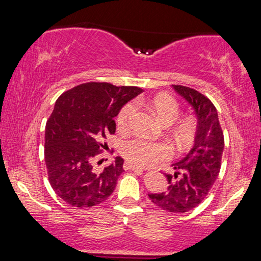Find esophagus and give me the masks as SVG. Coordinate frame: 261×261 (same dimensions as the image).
<instances>
[{"instance_id":"34e87169","label":"esophagus","mask_w":261,"mask_h":261,"mask_svg":"<svg viewBox=\"0 0 261 261\" xmlns=\"http://www.w3.org/2000/svg\"><path fill=\"white\" fill-rule=\"evenodd\" d=\"M124 168H125V169H131V170H135V171H137V170H144V168L137 167V166L134 165V163H131V162H129V161H125Z\"/></svg>"}]
</instances>
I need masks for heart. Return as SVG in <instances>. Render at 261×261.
Listing matches in <instances>:
<instances>
[{
  "label": "heart",
  "mask_w": 261,
  "mask_h": 261,
  "mask_svg": "<svg viewBox=\"0 0 261 261\" xmlns=\"http://www.w3.org/2000/svg\"><path fill=\"white\" fill-rule=\"evenodd\" d=\"M152 110L158 120L163 124H171L179 115L178 103L174 99L160 96L153 101ZM135 114V105L127 103L121 109L117 116V124L121 127L129 125ZM191 127L184 124L179 127L178 137L185 140L190 136ZM121 152L126 160L137 166H151L158 161L167 160L171 155V148L165 143H154L144 138H134L122 144Z\"/></svg>",
  "instance_id": "obj_1"
}]
</instances>
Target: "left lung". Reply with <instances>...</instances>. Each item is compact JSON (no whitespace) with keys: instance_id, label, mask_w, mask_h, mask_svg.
Here are the masks:
<instances>
[{"instance_id":"8db88e82","label":"left lung","mask_w":261,"mask_h":261,"mask_svg":"<svg viewBox=\"0 0 261 261\" xmlns=\"http://www.w3.org/2000/svg\"><path fill=\"white\" fill-rule=\"evenodd\" d=\"M174 90L188 101L197 116L194 144L189 153L174 163V174H166L168 189L149 193L154 205L171 213H185L205 199L218 178L224 148L218 110L212 101L199 92L182 85Z\"/></svg>"}]
</instances>
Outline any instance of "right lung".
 I'll return each mask as SVG.
<instances>
[{
	"label": "right lung",
	"instance_id": "obj_1",
	"mask_svg": "<svg viewBox=\"0 0 261 261\" xmlns=\"http://www.w3.org/2000/svg\"><path fill=\"white\" fill-rule=\"evenodd\" d=\"M143 90L109 83H85L56 100L45 132V161L53 190L69 205L92 207L114 192L123 171L121 156L103 170L94 159L107 149L103 140L115 134L114 117Z\"/></svg>",
	"mask_w": 261,
	"mask_h": 261
}]
</instances>
